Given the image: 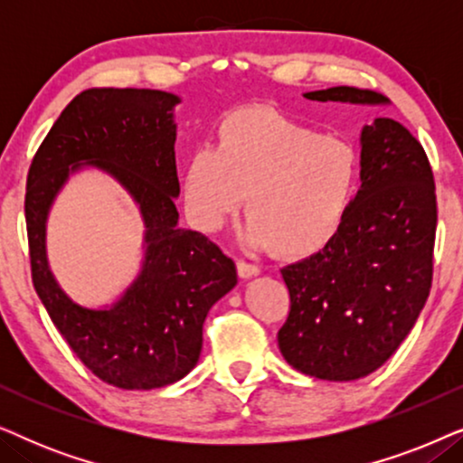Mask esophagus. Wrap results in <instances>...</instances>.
Returning a JSON list of instances; mask_svg holds the SVG:
<instances>
[{
	"label": "esophagus",
	"mask_w": 463,
	"mask_h": 463,
	"mask_svg": "<svg viewBox=\"0 0 463 463\" xmlns=\"http://www.w3.org/2000/svg\"><path fill=\"white\" fill-rule=\"evenodd\" d=\"M236 268H238V276L240 278H252V276L259 274L257 265L246 263V261H242V259H240V261H236Z\"/></svg>",
	"instance_id": "34e87169"
}]
</instances>
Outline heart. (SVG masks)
<instances>
[{
	"label": "heart",
	"mask_w": 463,
	"mask_h": 463,
	"mask_svg": "<svg viewBox=\"0 0 463 463\" xmlns=\"http://www.w3.org/2000/svg\"><path fill=\"white\" fill-rule=\"evenodd\" d=\"M356 185L358 157L345 141L271 109H244L223 119L217 147L189 156L183 198L198 230L219 232L246 194L244 242L307 257L339 232Z\"/></svg>",
	"instance_id": "b5f03b06"
}]
</instances>
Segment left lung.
Returning <instances> with one entry per match:
<instances>
[{
    "label": "left lung",
    "instance_id": "8db88e82",
    "mask_svg": "<svg viewBox=\"0 0 463 463\" xmlns=\"http://www.w3.org/2000/svg\"><path fill=\"white\" fill-rule=\"evenodd\" d=\"M309 100L390 105L335 86ZM360 189L325 249L282 268L290 312L278 347L293 369L326 382L377 371L411 333L432 287L436 194L420 141L392 118L360 132Z\"/></svg>",
    "mask_w": 463,
    "mask_h": 463
}]
</instances>
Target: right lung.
Wrapping results in <instances>:
<instances>
[{
  "mask_svg": "<svg viewBox=\"0 0 463 463\" xmlns=\"http://www.w3.org/2000/svg\"><path fill=\"white\" fill-rule=\"evenodd\" d=\"M173 92L92 88L75 97L37 149L27 176L31 276L50 320L100 382L156 390L179 382L202 352L208 309L236 287V265L198 232L179 227ZM109 174L139 206L146 225L142 271L111 307L69 298L47 263L45 225L68 176Z\"/></svg>",
  "mask_w": 463,
  "mask_h": 463,
  "instance_id": "right-lung-1",
  "label": "right lung"
}]
</instances>
